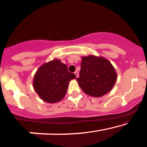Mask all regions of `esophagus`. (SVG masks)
<instances>
[{
  "instance_id": "34e87169",
  "label": "esophagus",
  "mask_w": 147,
  "mask_h": 147,
  "mask_svg": "<svg viewBox=\"0 0 147 147\" xmlns=\"http://www.w3.org/2000/svg\"><path fill=\"white\" fill-rule=\"evenodd\" d=\"M74 74H75V75H76V78H78V71H75V72H74Z\"/></svg>"
}]
</instances>
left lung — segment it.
<instances>
[{
  "instance_id": "obj_1",
  "label": "left lung",
  "mask_w": 147,
  "mask_h": 147,
  "mask_svg": "<svg viewBox=\"0 0 147 147\" xmlns=\"http://www.w3.org/2000/svg\"><path fill=\"white\" fill-rule=\"evenodd\" d=\"M117 78L115 67L102 56H82L80 77L76 79L87 95L100 97L113 89Z\"/></svg>"
}]
</instances>
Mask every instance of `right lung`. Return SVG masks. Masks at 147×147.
<instances>
[{"mask_svg": "<svg viewBox=\"0 0 147 147\" xmlns=\"http://www.w3.org/2000/svg\"><path fill=\"white\" fill-rule=\"evenodd\" d=\"M76 78L60 60L54 59L43 64L34 76L33 87L41 99L49 103L59 102L65 97L71 80Z\"/></svg>", "mask_w": 147, "mask_h": 147, "instance_id": "obj_1", "label": "right lung"}]
</instances>
